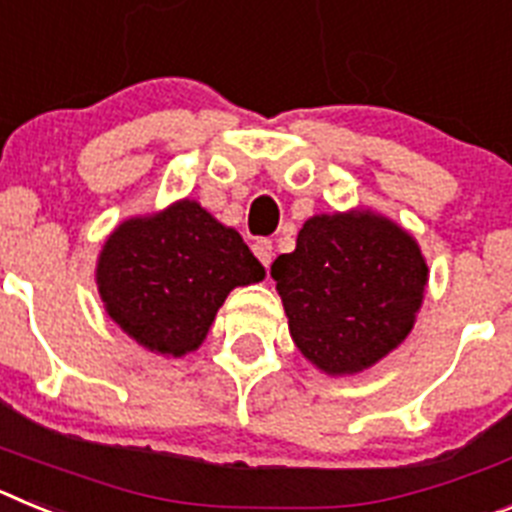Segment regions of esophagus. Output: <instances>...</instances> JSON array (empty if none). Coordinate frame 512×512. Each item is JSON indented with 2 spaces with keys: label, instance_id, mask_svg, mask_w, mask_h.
<instances>
[{
  "label": "esophagus",
  "instance_id": "1",
  "mask_svg": "<svg viewBox=\"0 0 512 512\" xmlns=\"http://www.w3.org/2000/svg\"><path fill=\"white\" fill-rule=\"evenodd\" d=\"M253 253H256V259L269 269L271 259H274V246H271L269 238H259V241L253 243Z\"/></svg>",
  "mask_w": 512,
  "mask_h": 512
}]
</instances>
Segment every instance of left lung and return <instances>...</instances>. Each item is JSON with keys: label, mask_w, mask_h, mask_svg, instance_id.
Here are the masks:
<instances>
[{"label": "left lung", "mask_w": 512, "mask_h": 512, "mask_svg": "<svg viewBox=\"0 0 512 512\" xmlns=\"http://www.w3.org/2000/svg\"><path fill=\"white\" fill-rule=\"evenodd\" d=\"M289 333L330 377L364 372L400 346L428 284L408 230L369 210L312 215L271 264Z\"/></svg>", "instance_id": "8db88e82"}]
</instances>
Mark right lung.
Returning a JSON list of instances; mask_svg holds the SVG:
<instances>
[{"label": "right lung", "instance_id": "obj_1", "mask_svg": "<svg viewBox=\"0 0 512 512\" xmlns=\"http://www.w3.org/2000/svg\"><path fill=\"white\" fill-rule=\"evenodd\" d=\"M264 277L238 230L194 200L120 223L97 261L107 315L143 348L174 359L202 346L230 289Z\"/></svg>", "mask_w": 512, "mask_h": 512}]
</instances>
